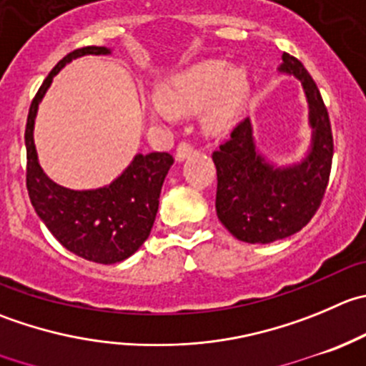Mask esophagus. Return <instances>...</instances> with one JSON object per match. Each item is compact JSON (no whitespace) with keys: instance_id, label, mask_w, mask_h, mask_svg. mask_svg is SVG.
Masks as SVG:
<instances>
[{"instance_id":"esophagus-1","label":"esophagus","mask_w":366,"mask_h":366,"mask_svg":"<svg viewBox=\"0 0 366 366\" xmlns=\"http://www.w3.org/2000/svg\"><path fill=\"white\" fill-rule=\"evenodd\" d=\"M194 152V147L189 141H180L179 147H177V161H184L186 157H189Z\"/></svg>"}]
</instances>
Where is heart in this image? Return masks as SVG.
<instances>
[{
  "instance_id": "heart-1",
  "label": "heart",
  "mask_w": 366,
  "mask_h": 366,
  "mask_svg": "<svg viewBox=\"0 0 366 366\" xmlns=\"http://www.w3.org/2000/svg\"><path fill=\"white\" fill-rule=\"evenodd\" d=\"M248 94L244 71L229 69L223 60H205L184 73L169 78L159 94L147 105L152 119L172 118L173 112H194L209 101L205 127L223 130L239 116Z\"/></svg>"
}]
</instances>
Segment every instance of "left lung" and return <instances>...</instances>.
<instances>
[{
    "label": "left lung",
    "mask_w": 366,
    "mask_h": 366,
    "mask_svg": "<svg viewBox=\"0 0 366 366\" xmlns=\"http://www.w3.org/2000/svg\"><path fill=\"white\" fill-rule=\"evenodd\" d=\"M281 73L299 78L310 104L313 144L300 164L275 168L255 152L250 119L237 123L212 152L218 187L216 214L244 243H272L306 227L318 211L332 164L329 112L317 84L299 59L285 53Z\"/></svg>",
    "instance_id": "left-lung-1"
}]
</instances>
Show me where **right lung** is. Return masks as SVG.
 Listing matches in <instances>:
<instances>
[{
  "instance_id": "right-lung-1",
  "label": "right lung",
  "mask_w": 366,
  "mask_h": 366,
  "mask_svg": "<svg viewBox=\"0 0 366 366\" xmlns=\"http://www.w3.org/2000/svg\"><path fill=\"white\" fill-rule=\"evenodd\" d=\"M105 46H85L67 53L46 76L31 100L24 130L26 143V187L39 218L62 247L87 261L114 264L139 250L150 236L159 209L162 182L173 157L166 152L137 154L129 168L100 189L73 191L46 177L39 166L34 144L37 107L53 76L84 55H107Z\"/></svg>"
}]
</instances>
